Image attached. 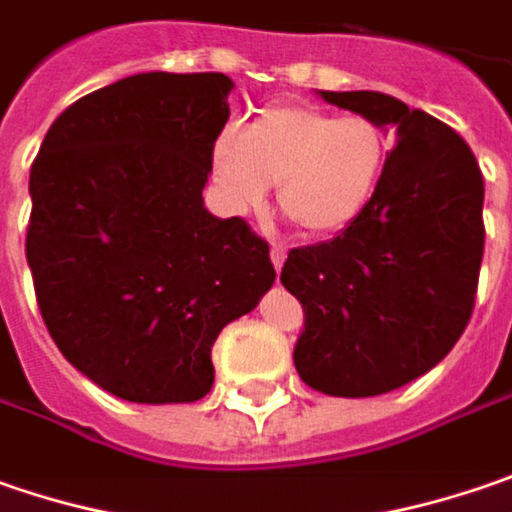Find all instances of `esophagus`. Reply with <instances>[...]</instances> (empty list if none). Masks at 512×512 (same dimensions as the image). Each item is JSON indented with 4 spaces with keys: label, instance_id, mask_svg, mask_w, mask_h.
Returning <instances> with one entry per match:
<instances>
[{
    "label": "esophagus",
    "instance_id": "esophagus-1",
    "mask_svg": "<svg viewBox=\"0 0 512 512\" xmlns=\"http://www.w3.org/2000/svg\"><path fill=\"white\" fill-rule=\"evenodd\" d=\"M269 255H272V263H275V269H283V260H286V249L283 246H272L269 249Z\"/></svg>",
    "mask_w": 512,
    "mask_h": 512
}]
</instances>
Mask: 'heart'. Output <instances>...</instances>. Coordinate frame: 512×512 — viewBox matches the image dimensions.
I'll return each instance as SVG.
<instances>
[{"instance_id": "heart-1", "label": "heart", "mask_w": 512, "mask_h": 512, "mask_svg": "<svg viewBox=\"0 0 512 512\" xmlns=\"http://www.w3.org/2000/svg\"><path fill=\"white\" fill-rule=\"evenodd\" d=\"M387 148V134L367 117L272 105L243 137L226 131L214 140L212 168L234 209H255L269 186H278V212L300 234L326 237L367 209Z\"/></svg>"}]
</instances>
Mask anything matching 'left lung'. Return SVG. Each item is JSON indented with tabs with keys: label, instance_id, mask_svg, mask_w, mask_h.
Instances as JSON below:
<instances>
[{
	"label": "left lung",
	"instance_id": "8db88e82",
	"mask_svg": "<svg viewBox=\"0 0 512 512\" xmlns=\"http://www.w3.org/2000/svg\"><path fill=\"white\" fill-rule=\"evenodd\" d=\"M395 134L378 189L341 234L292 249L280 283L303 306L295 367L326 395L369 398L421 378L476 303L484 180L450 125L378 91H321Z\"/></svg>",
	"mask_w": 512,
	"mask_h": 512
}]
</instances>
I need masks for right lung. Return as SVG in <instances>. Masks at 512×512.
Instances as JSON below:
<instances>
[{"mask_svg":"<svg viewBox=\"0 0 512 512\" xmlns=\"http://www.w3.org/2000/svg\"><path fill=\"white\" fill-rule=\"evenodd\" d=\"M226 74H134L68 105L31 166L25 255L68 364L134 404H189L212 346L275 283L269 243L203 206Z\"/></svg>","mask_w":512,"mask_h":512,"instance_id":"1","label":"right lung"}]
</instances>
